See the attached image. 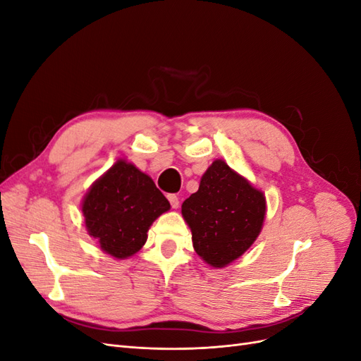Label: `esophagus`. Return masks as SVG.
<instances>
[{
  "label": "esophagus",
  "mask_w": 361,
  "mask_h": 361,
  "mask_svg": "<svg viewBox=\"0 0 361 361\" xmlns=\"http://www.w3.org/2000/svg\"><path fill=\"white\" fill-rule=\"evenodd\" d=\"M169 202H170L173 209H176V207H179V197H178L176 194H169Z\"/></svg>",
  "instance_id": "34e87169"
}]
</instances>
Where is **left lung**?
Masks as SVG:
<instances>
[{
    "label": "left lung",
    "mask_w": 361,
    "mask_h": 361,
    "mask_svg": "<svg viewBox=\"0 0 361 361\" xmlns=\"http://www.w3.org/2000/svg\"><path fill=\"white\" fill-rule=\"evenodd\" d=\"M265 211V195L221 159L212 162L199 191L182 203L195 253L214 268L245 253L260 233Z\"/></svg>",
    "instance_id": "obj_1"
}]
</instances>
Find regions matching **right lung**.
<instances>
[{
    "mask_svg": "<svg viewBox=\"0 0 361 361\" xmlns=\"http://www.w3.org/2000/svg\"><path fill=\"white\" fill-rule=\"evenodd\" d=\"M169 209L154 180L123 159L92 185L82 202L87 232L116 259L135 255L152 223Z\"/></svg>",
    "mask_w": 361,
    "mask_h": 361,
    "instance_id": "add662e5",
    "label": "right lung"
}]
</instances>
